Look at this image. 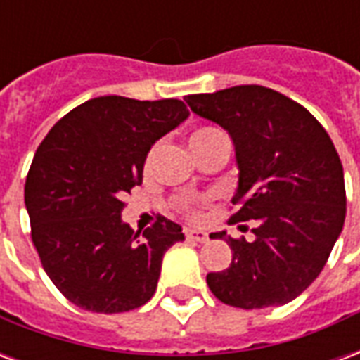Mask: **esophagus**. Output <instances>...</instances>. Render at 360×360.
I'll return each mask as SVG.
<instances>
[{"label":"esophagus","mask_w":360,"mask_h":360,"mask_svg":"<svg viewBox=\"0 0 360 360\" xmlns=\"http://www.w3.org/2000/svg\"><path fill=\"white\" fill-rule=\"evenodd\" d=\"M185 237H187L188 241H196V243L208 241V233H206V231H200V229H185Z\"/></svg>","instance_id":"1"}]
</instances>
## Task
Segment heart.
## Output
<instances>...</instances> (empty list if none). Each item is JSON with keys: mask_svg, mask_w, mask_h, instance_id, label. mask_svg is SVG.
I'll use <instances>...</instances> for the list:
<instances>
[{"mask_svg": "<svg viewBox=\"0 0 360 360\" xmlns=\"http://www.w3.org/2000/svg\"><path fill=\"white\" fill-rule=\"evenodd\" d=\"M219 134H224V133H221L219 129H216V127H200V129L193 131L191 139H188V142H191V148H193V152H195V150L204 146L206 142H210L212 139H216V136H219ZM150 160H152V152L146 156V165H150ZM188 212H191V216H195L196 214L195 208H188Z\"/></svg>", "mask_w": 360, "mask_h": 360, "instance_id": "obj_1", "label": "heart"}]
</instances>
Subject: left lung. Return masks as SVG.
Returning <instances> with one entry per match:
<instances>
[{
  "mask_svg": "<svg viewBox=\"0 0 360 360\" xmlns=\"http://www.w3.org/2000/svg\"><path fill=\"white\" fill-rule=\"evenodd\" d=\"M187 103L231 136L239 187L229 224H255L252 241L210 235L226 239L233 258L206 283L237 309L293 301L322 271L345 221L343 165L330 134L301 103L258 84L191 94Z\"/></svg>",
  "mask_w": 360,
  "mask_h": 360,
  "instance_id": "1",
  "label": "left lung"
}]
</instances>
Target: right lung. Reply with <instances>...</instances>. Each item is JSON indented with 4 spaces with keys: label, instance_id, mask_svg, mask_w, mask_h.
<instances>
[{
    "label": "right lung",
    "instance_id": "obj_1",
    "mask_svg": "<svg viewBox=\"0 0 360 360\" xmlns=\"http://www.w3.org/2000/svg\"><path fill=\"white\" fill-rule=\"evenodd\" d=\"M187 117L173 98L100 96L40 142L25 183L30 235L46 274L77 307L115 314L152 299L165 250L185 235L164 216L134 233L121 221L123 196L142 183L152 144Z\"/></svg>",
    "mask_w": 360,
    "mask_h": 360
}]
</instances>
